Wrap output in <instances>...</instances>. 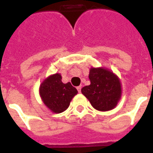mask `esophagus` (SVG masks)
Instances as JSON below:
<instances>
[{
	"instance_id": "1",
	"label": "esophagus",
	"mask_w": 153,
	"mask_h": 153,
	"mask_svg": "<svg viewBox=\"0 0 153 153\" xmlns=\"http://www.w3.org/2000/svg\"><path fill=\"white\" fill-rule=\"evenodd\" d=\"M81 88H82V86L77 87V90H78V92H79V93H81Z\"/></svg>"
}]
</instances>
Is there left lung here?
I'll use <instances>...</instances> for the list:
<instances>
[{"label":"left lung","instance_id":"1","mask_svg":"<svg viewBox=\"0 0 153 153\" xmlns=\"http://www.w3.org/2000/svg\"><path fill=\"white\" fill-rule=\"evenodd\" d=\"M90 85L81 92L97 111H106L115 108L121 97V83L119 78L105 68H91Z\"/></svg>","mask_w":153,"mask_h":153}]
</instances>
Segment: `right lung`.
Returning a JSON list of instances; mask_svg holds the SVG:
<instances>
[{
    "label": "right lung",
    "instance_id": "obj_1",
    "mask_svg": "<svg viewBox=\"0 0 153 153\" xmlns=\"http://www.w3.org/2000/svg\"><path fill=\"white\" fill-rule=\"evenodd\" d=\"M60 74H55L41 83L39 93L43 103L54 113H61L69 107L77 89L69 82L64 83Z\"/></svg>",
    "mask_w": 153,
    "mask_h": 153
}]
</instances>
